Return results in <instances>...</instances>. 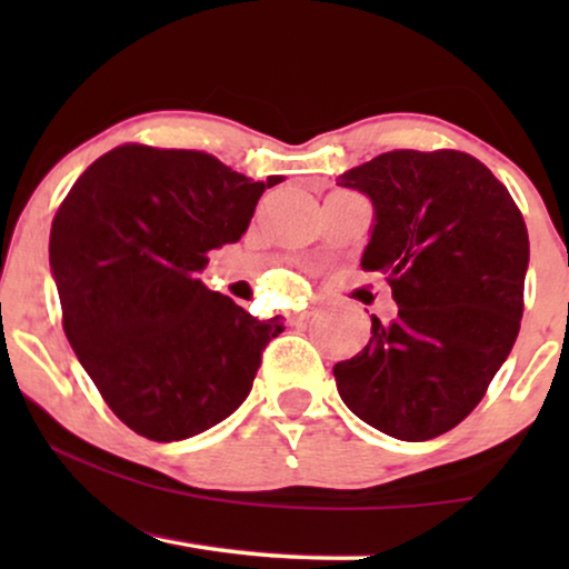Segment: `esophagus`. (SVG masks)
Here are the masks:
<instances>
[{"instance_id":"esophagus-1","label":"esophagus","mask_w":569,"mask_h":569,"mask_svg":"<svg viewBox=\"0 0 569 569\" xmlns=\"http://www.w3.org/2000/svg\"><path fill=\"white\" fill-rule=\"evenodd\" d=\"M310 318V310H298V313H292V323H302Z\"/></svg>"}]
</instances>
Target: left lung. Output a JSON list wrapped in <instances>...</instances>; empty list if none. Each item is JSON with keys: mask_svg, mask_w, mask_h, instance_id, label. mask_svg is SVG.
<instances>
[{"mask_svg": "<svg viewBox=\"0 0 569 569\" xmlns=\"http://www.w3.org/2000/svg\"><path fill=\"white\" fill-rule=\"evenodd\" d=\"M372 201L362 269L391 284L399 316L333 365L341 401L396 440L453 430L485 399L523 316L528 230L492 170L456 150H393L345 170Z\"/></svg>", "mask_w": 569, "mask_h": 569, "instance_id": "obj_1", "label": "left lung"}]
</instances>
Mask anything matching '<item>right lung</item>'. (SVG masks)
<instances>
[{
	"instance_id": "1",
	"label": "right lung",
	"mask_w": 569,
	"mask_h": 569,
	"mask_svg": "<svg viewBox=\"0 0 569 569\" xmlns=\"http://www.w3.org/2000/svg\"><path fill=\"white\" fill-rule=\"evenodd\" d=\"M282 181H253L207 152L123 144L61 201L49 261L64 333L113 415L142 438H193L251 393L282 316L259 321L199 274Z\"/></svg>"
}]
</instances>
